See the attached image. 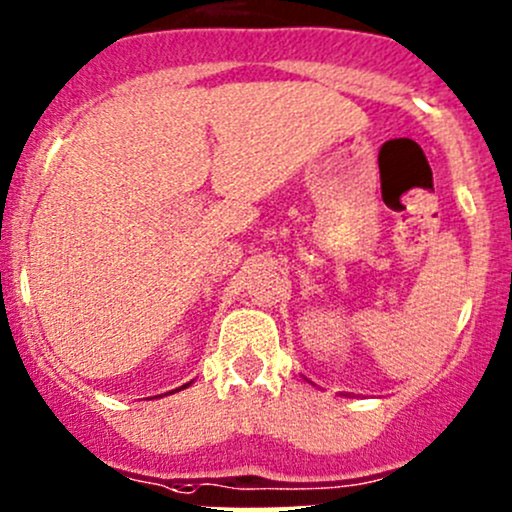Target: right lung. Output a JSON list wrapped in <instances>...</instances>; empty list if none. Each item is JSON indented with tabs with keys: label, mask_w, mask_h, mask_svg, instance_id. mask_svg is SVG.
Listing matches in <instances>:
<instances>
[{
	"label": "right lung",
	"mask_w": 512,
	"mask_h": 512,
	"mask_svg": "<svg viewBox=\"0 0 512 512\" xmlns=\"http://www.w3.org/2000/svg\"><path fill=\"white\" fill-rule=\"evenodd\" d=\"M187 386H189V384H184V386H179V389H174V391H182V389H187ZM174 391H172V393H174Z\"/></svg>",
	"instance_id": "right-lung-1"
}]
</instances>
